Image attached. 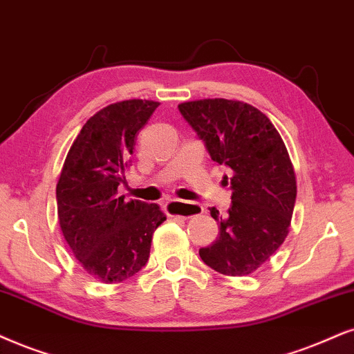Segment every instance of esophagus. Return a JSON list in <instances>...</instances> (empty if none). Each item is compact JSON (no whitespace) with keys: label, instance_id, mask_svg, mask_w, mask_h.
Instances as JSON below:
<instances>
[{"label":"esophagus","instance_id":"esophagus-1","mask_svg":"<svg viewBox=\"0 0 354 354\" xmlns=\"http://www.w3.org/2000/svg\"><path fill=\"white\" fill-rule=\"evenodd\" d=\"M165 207H167V212L174 214V216H181L183 218L196 217L204 212V207L201 204L187 203V201H178V199L168 201V203L165 204Z\"/></svg>","mask_w":354,"mask_h":354}]
</instances>
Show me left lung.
Segmentation results:
<instances>
[{
    "label": "left lung",
    "instance_id": "1",
    "mask_svg": "<svg viewBox=\"0 0 354 354\" xmlns=\"http://www.w3.org/2000/svg\"><path fill=\"white\" fill-rule=\"evenodd\" d=\"M178 109L210 158L230 169L229 216L210 207L218 235L199 250L201 259L221 274H252L289 234L297 185L288 149L271 120L247 102L216 97Z\"/></svg>",
    "mask_w": 354,
    "mask_h": 354
}]
</instances>
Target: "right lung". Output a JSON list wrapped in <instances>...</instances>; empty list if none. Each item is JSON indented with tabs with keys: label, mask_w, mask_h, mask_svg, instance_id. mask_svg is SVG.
Wrapping results in <instances>:
<instances>
[{
	"label": "right lung",
	"mask_w": 354,
	"mask_h": 354,
	"mask_svg": "<svg viewBox=\"0 0 354 354\" xmlns=\"http://www.w3.org/2000/svg\"><path fill=\"white\" fill-rule=\"evenodd\" d=\"M158 104L129 100L97 111L75 138L58 178L62 234L83 270L101 283H122L140 271L153 232L167 221L156 204L127 203L118 194L137 133Z\"/></svg>",
	"instance_id": "obj_1"
}]
</instances>
